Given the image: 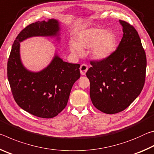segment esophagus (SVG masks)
<instances>
[{
  "instance_id": "obj_1",
  "label": "esophagus",
  "mask_w": 154,
  "mask_h": 154,
  "mask_svg": "<svg viewBox=\"0 0 154 154\" xmlns=\"http://www.w3.org/2000/svg\"><path fill=\"white\" fill-rule=\"evenodd\" d=\"M88 70V66L85 64H83L80 66V72L82 75H85Z\"/></svg>"
}]
</instances>
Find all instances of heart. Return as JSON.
<instances>
[{
  "mask_svg": "<svg viewBox=\"0 0 154 154\" xmlns=\"http://www.w3.org/2000/svg\"><path fill=\"white\" fill-rule=\"evenodd\" d=\"M116 40L113 33L100 28H89L78 35L76 43H70V49L75 56H81L83 49L90 48V55L96 60H103L114 51Z\"/></svg>",
  "mask_w": 154,
  "mask_h": 154,
  "instance_id": "heart-1",
  "label": "heart"
}]
</instances>
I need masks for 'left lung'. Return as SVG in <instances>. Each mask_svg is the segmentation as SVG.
I'll return each mask as SVG.
<instances>
[{
    "mask_svg": "<svg viewBox=\"0 0 154 154\" xmlns=\"http://www.w3.org/2000/svg\"><path fill=\"white\" fill-rule=\"evenodd\" d=\"M123 37L108 58L91 61L86 72L90 95L95 107L106 114L126 109L140 94L144 86L147 60L136 29L119 20Z\"/></svg>",
    "mask_w": 154,
    "mask_h": 154,
    "instance_id": "8db88e82",
    "label": "left lung"
}]
</instances>
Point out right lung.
Listing matches in <instances>:
<instances>
[{
    "mask_svg": "<svg viewBox=\"0 0 154 154\" xmlns=\"http://www.w3.org/2000/svg\"><path fill=\"white\" fill-rule=\"evenodd\" d=\"M60 30L59 22L55 19L28 25L14 41L7 62V77L15 102L38 118H54L65 108L72 85L80 77V65L64 62L56 53L44 69L28 71L21 60L20 43L33 36H52L59 40Z\"/></svg>",
    "mask_w": 154,
    "mask_h": 154,
    "instance_id": "1",
    "label": "right lung"
}]
</instances>
